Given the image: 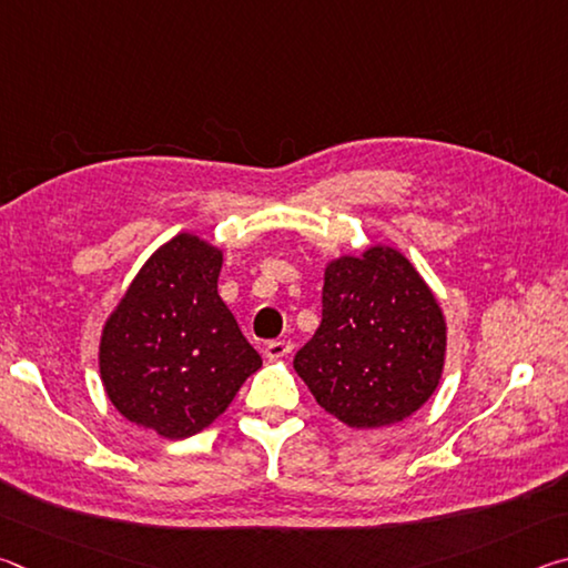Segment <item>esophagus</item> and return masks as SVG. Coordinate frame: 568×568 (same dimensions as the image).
<instances>
[{
    "mask_svg": "<svg viewBox=\"0 0 568 568\" xmlns=\"http://www.w3.org/2000/svg\"><path fill=\"white\" fill-rule=\"evenodd\" d=\"M293 351V343L291 341H271L265 345V358H271V361H281V358H285L287 353Z\"/></svg>",
    "mask_w": 568,
    "mask_h": 568,
    "instance_id": "34e87169",
    "label": "esophagus"
}]
</instances>
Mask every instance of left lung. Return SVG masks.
Returning a JSON list of instances; mask_svg holds the SVG:
<instances>
[{"label":"left lung","instance_id":"left-lung-1","mask_svg":"<svg viewBox=\"0 0 568 568\" xmlns=\"http://www.w3.org/2000/svg\"><path fill=\"white\" fill-rule=\"evenodd\" d=\"M444 355L446 321L434 293L398 250L378 245L328 265L323 321L293 365L331 416L381 428L430 398Z\"/></svg>","mask_w":568,"mask_h":568}]
</instances>
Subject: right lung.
Wrapping results in <instances>:
<instances>
[{"label":"right lung","instance_id":"1","mask_svg":"<svg viewBox=\"0 0 568 568\" xmlns=\"http://www.w3.org/2000/svg\"><path fill=\"white\" fill-rule=\"evenodd\" d=\"M220 267V250L175 235L142 265L102 331L112 406L165 438L207 428L263 365L217 295Z\"/></svg>","mask_w":568,"mask_h":568}]
</instances>
